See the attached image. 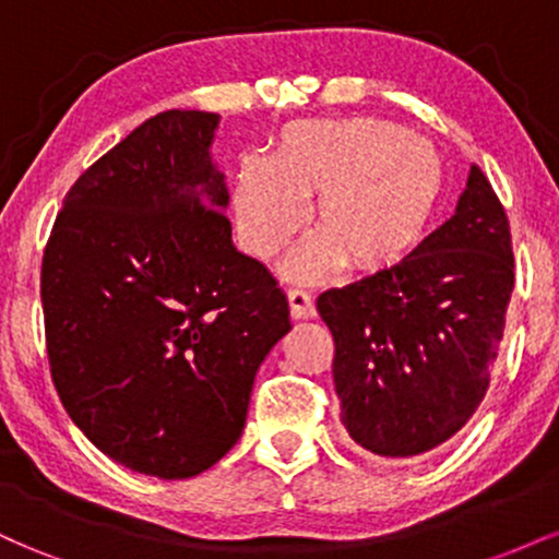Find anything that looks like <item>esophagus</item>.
I'll return each instance as SVG.
<instances>
[{
  "mask_svg": "<svg viewBox=\"0 0 559 559\" xmlns=\"http://www.w3.org/2000/svg\"><path fill=\"white\" fill-rule=\"evenodd\" d=\"M288 307H292L294 320L316 318V305H312L310 294L301 292V288H292V292H288Z\"/></svg>",
  "mask_w": 559,
  "mask_h": 559,
  "instance_id": "esophagus-1",
  "label": "esophagus"
}]
</instances>
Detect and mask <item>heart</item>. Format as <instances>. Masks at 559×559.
Listing matches in <instances>:
<instances>
[{
    "label": "heart",
    "instance_id": "heart-1",
    "mask_svg": "<svg viewBox=\"0 0 559 559\" xmlns=\"http://www.w3.org/2000/svg\"><path fill=\"white\" fill-rule=\"evenodd\" d=\"M444 168L426 136L378 118L297 120L271 157H247L234 186L243 247L275 260L305 226V204L320 230L286 262L292 281L329 278L342 262L357 273L396 265L431 221Z\"/></svg>",
    "mask_w": 559,
    "mask_h": 559
}]
</instances>
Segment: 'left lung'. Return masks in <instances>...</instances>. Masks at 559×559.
<instances>
[{
	"label": "left lung",
	"mask_w": 559,
	"mask_h": 559,
	"mask_svg": "<svg viewBox=\"0 0 559 559\" xmlns=\"http://www.w3.org/2000/svg\"><path fill=\"white\" fill-rule=\"evenodd\" d=\"M512 286L510 223L473 165L454 215L407 258L320 294L352 441L409 460L452 439L489 389Z\"/></svg>",
	"instance_id": "1"
}]
</instances>
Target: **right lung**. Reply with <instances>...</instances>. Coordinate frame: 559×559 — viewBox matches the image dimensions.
I'll use <instances>...</instances> for the list:
<instances>
[{
    "label": "right lung",
    "mask_w": 559,
    "mask_h": 559,
    "mask_svg": "<svg viewBox=\"0 0 559 559\" xmlns=\"http://www.w3.org/2000/svg\"><path fill=\"white\" fill-rule=\"evenodd\" d=\"M221 115L168 110L88 168L41 265L52 381L115 463L191 478L239 441L288 301L230 239Z\"/></svg>",
    "instance_id": "add662e5"
}]
</instances>
